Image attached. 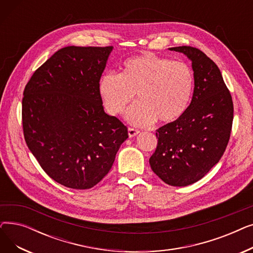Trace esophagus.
<instances>
[{
	"instance_id": "1",
	"label": "esophagus",
	"mask_w": 253,
	"mask_h": 253,
	"mask_svg": "<svg viewBox=\"0 0 253 253\" xmlns=\"http://www.w3.org/2000/svg\"><path fill=\"white\" fill-rule=\"evenodd\" d=\"M138 133H139V130L138 129H134V128H131V127L128 128V135H129V137H133V136L137 135Z\"/></svg>"
}]
</instances>
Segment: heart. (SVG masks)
Listing matches in <instances>:
<instances>
[{
    "mask_svg": "<svg viewBox=\"0 0 253 253\" xmlns=\"http://www.w3.org/2000/svg\"><path fill=\"white\" fill-rule=\"evenodd\" d=\"M194 90V73L181 61L152 53L127 59L121 74H103L98 91L104 109L110 115L122 114L133 100L139 99L126 114L128 121L147 126L157 119L172 123L187 111Z\"/></svg>",
    "mask_w": 253,
    "mask_h": 253,
    "instance_id": "heart-1",
    "label": "heart"
}]
</instances>
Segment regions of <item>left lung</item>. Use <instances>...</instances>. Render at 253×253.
Listing matches in <instances>:
<instances>
[{
  "label": "left lung",
  "instance_id": "obj_1",
  "mask_svg": "<svg viewBox=\"0 0 253 253\" xmlns=\"http://www.w3.org/2000/svg\"><path fill=\"white\" fill-rule=\"evenodd\" d=\"M170 50L192 60L194 94L178 120L157 130L150 164L165 183L185 187L200 180L220 160L230 140L234 104L219 69L204 52L191 46Z\"/></svg>",
  "mask_w": 253,
  "mask_h": 253
}]
</instances>
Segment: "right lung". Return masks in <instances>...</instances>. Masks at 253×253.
I'll return each instance as SVG.
<instances>
[{"label":"right lung","mask_w":253,"mask_h":253,"mask_svg":"<svg viewBox=\"0 0 253 253\" xmlns=\"http://www.w3.org/2000/svg\"><path fill=\"white\" fill-rule=\"evenodd\" d=\"M113 46L64 47L23 91L22 128L40 166L66 188L87 190L111 170L127 127L104 113L98 82Z\"/></svg>","instance_id":"right-lung-1"}]
</instances>
